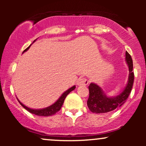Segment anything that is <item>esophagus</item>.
Returning <instances> with one entry per match:
<instances>
[{"instance_id":"1","label":"esophagus","mask_w":146,"mask_h":146,"mask_svg":"<svg viewBox=\"0 0 146 146\" xmlns=\"http://www.w3.org/2000/svg\"><path fill=\"white\" fill-rule=\"evenodd\" d=\"M88 84V81L85 78H79V80L77 82V84L78 86H86L87 84Z\"/></svg>"}]
</instances>
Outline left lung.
Returning <instances> with one entry per match:
<instances>
[{
    "mask_svg": "<svg viewBox=\"0 0 146 146\" xmlns=\"http://www.w3.org/2000/svg\"><path fill=\"white\" fill-rule=\"evenodd\" d=\"M125 62L128 64L129 70L128 82L120 94L115 97H108L98 84L95 83L90 84L88 86L89 98L87 101V106L92 113L98 114L111 112L121 106L126 101L131 92L134 82L132 60L130 55L127 51L125 52Z\"/></svg>",
    "mask_w": 146,
    "mask_h": 146,
    "instance_id": "obj_1",
    "label": "left lung"
}]
</instances>
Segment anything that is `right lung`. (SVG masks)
I'll list each match as a JSON object with an SVG mask.
<instances>
[{
  "label": "right lung",
  "mask_w": 146,
  "mask_h": 146,
  "mask_svg": "<svg viewBox=\"0 0 146 146\" xmlns=\"http://www.w3.org/2000/svg\"><path fill=\"white\" fill-rule=\"evenodd\" d=\"M36 40H35L33 42H34ZM31 45H30V46H31ZM30 46H28V47L23 52V53H24V52L27 51V50L29 48ZM75 88V86H73L70 88H68L67 90H66L64 93H62V95L60 97V98L58 99V100H57V101L55 102L54 104H53L52 105L46 107V108H42V109H32V108H29V107L25 106L23 103H21V102L19 101V100H18L17 98H17L18 101L19 102V103L21 104V105L22 106H23L24 108H25L27 110H28L29 113L34 114V115H38V116L48 117V116H51V115H55V114H56V113H58V112L59 111L60 109H61V107L63 104L64 102V100H65V98H66V97L67 96V95L70 93V92H71L72 90H74Z\"/></svg>",
  "instance_id": "add662e5"
}]
</instances>
